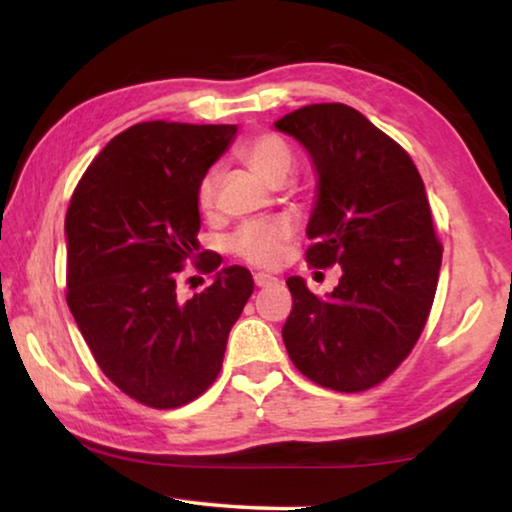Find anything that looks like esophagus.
I'll return each instance as SVG.
<instances>
[{
  "label": "esophagus",
  "instance_id": "34e87169",
  "mask_svg": "<svg viewBox=\"0 0 512 512\" xmlns=\"http://www.w3.org/2000/svg\"><path fill=\"white\" fill-rule=\"evenodd\" d=\"M254 282H256V286H270V284H275L277 282V277H272V275H268V272H256L254 275Z\"/></svg>",
  "mask_w": 512,
  "mask_h": 512
}]
</instances>
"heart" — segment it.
<instances>
[{"label": "heart", "instance_id": "b5f03b06", "mask_svg": "<svg viewBox=\"0 0 512 512\" xmlns=\"http://www.w3.org/2000/svg\"><path fill=\"white\" fill-rule=\"evenodd\" d=\"M242 163L256 174L258 179L270 186H279L289 179L296 165L291 146L277 135H258L242 144L240 149ZM216 195H219V172L212 170L200 179L198 184V207L202 214H212L216 207ZM291 237V223L286 219H268L247 223L237 230L230 249L235 251L242 261L258 268H270L279 261L286 240Z\"/></svg>", "mask_w": 512, "mask_h": 512}]
</instances>
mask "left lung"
<instances>
[{
    "instance_id": "obj_1",
    "label": "left lung",
    "mask_w": 512,
    "mask_h": 512,
    "mask_svg": "<svg viewBox=\"0 0 512 512\" xmlns=\"http://www.w3.org/2000/svg\"><path fill=\"white\" fill-rule=\"evenodd\" d=\"M317 170L307 263L340 265L326 298L289 277L282 338L293 366L333 391H366L412 352L436 296L440 247L415 163L347 104H310L275 123Z\"/></svg>"
}]
</instances>
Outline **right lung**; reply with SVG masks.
I'll list each match as a JSON object with an SVG mask.
<instances>
[{
    "label": "right lung",
    "mask_w": 512,
    "mask_h": 512,
    "mask_svg": "<svg viewBox=\"0 0 512 512\" xmlns=\"http://www.w3.org/2000/svg\"><path fill=\"white\" fill-rule=\"evenodd\" d=\"M237 125L149 121L116 135L69 202L67 305L97 366L123 394L156 410L186 405L219 375L230 328L254 291L242 265L198 268L214 282L177 296L198 254V184Z\"/></svg>",
    "instance_id": "right-lung-1"
}]
</instances>
